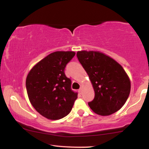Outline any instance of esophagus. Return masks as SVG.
I'll use <instances>...</instances> for the list:
<instances>
[{
	"label": "esophagus",
	"mask_w": 149,
	"mask_h": 149,
	"mask_svg": "<svg viewBox=\"0 0 149 149\" xmlns=\"http://www.w3.org/2000/svg\"><path fill=\"white\" fill-rule=\"evenodd\" d=\"M79 93H82V88H80L79 89Z\"/></svg>",
	"instance_id": "esophagus-1"
}]
</instances>
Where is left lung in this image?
<instances>
[{"label":"left lung","mask_w":149,"mask_h":149,"mask_svg":"<svg viewBox=\"0 0 149 149\" xmlns=\"http://www.w3.org/2000/svg\"><path fill=\"white\" fill-rule=\"evenodd\" d=\"M77 56L95 91L94 98L88 102L91 109L102 116L119 111L127 100L131 89L130 80L123 67L99 52L81 51Z\"/></svg>","instance_id":"8db88e82"}]
</instances>
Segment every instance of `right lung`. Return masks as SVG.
Here are the masks:
<instances>
[{
  "label": "right lung",
  "instance_id": "add662e5",
  "mask_svg": "<svg viewBox=\"0 0 149 149\" xmlns=\"http://www.w3.org/2000/svg\"><path fill=\"white\" fill-rule=\"evenodd\" d=\"M74 56V52L52 53L28 73L26 86L30 103L47 119L66 117L77 98L78 93L72 90V81L64 73L66 64Z\"/></svg>",
  "mask_w": 149,
  "mask_h": 149
}]
</instances>
